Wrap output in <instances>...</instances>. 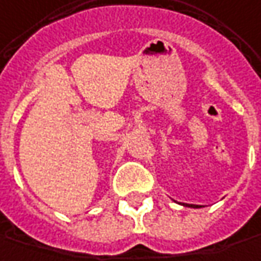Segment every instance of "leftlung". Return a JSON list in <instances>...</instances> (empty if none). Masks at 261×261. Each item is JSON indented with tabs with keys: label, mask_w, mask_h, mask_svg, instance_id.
I'll return each instance as SVG.
<instances>
[{
	"label": "left lung",
	"mask_w": 261,
	"mask_h": 261,
	"mask_svg": "<svg viewBox=\"0 0 261 261\" xmlns=\"http://www.w3.org/2000/svg\"><path fill=\"white\" fill-rule=\"evenodd\" d=\"M184 206H189V208H201L199 205H192V203H182Z\"/></svg>",
	"instance_id": "obj_1"
}]
</instances>
